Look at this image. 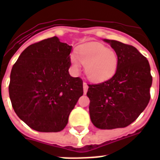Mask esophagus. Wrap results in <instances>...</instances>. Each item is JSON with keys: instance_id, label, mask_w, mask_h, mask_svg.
Instances as JSON below:
<instances>
[{"instance_id": "esophagus-1", "label": "esophagus", "mask_w": 160, "mask_h": 160, "mask_svg": "<svg viewBox=\"0 0 160 160\" xmlns=\"http://www.w3.org/2000/svg\"><path fill=\"white\" fill-rule=\"evenodd\" d=\"M83 90H84V93H85V94H86V93H87L88 85L85 82L83 83Z\"/></svg>"}]
</instances>
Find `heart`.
<instances>
[{
    "label": "heart",
    "mask_w": 160,
    "mask_h": 160,
    "mask_svg": "<svg viewBox=\"0 0 160 160\" xmlns=\"http://www.w3.org/2000/svg\"><path fill=\"white\" fill-rule=\"evenodd\" d=\"M76 54L70 55V61L76 70L80 63L85 66V75L94 82L109 80L116 73L119 66L117 54L100 43H89L80 46Z\"/></svg>",
    "instance_id": "heart-1"
}]
</instances>
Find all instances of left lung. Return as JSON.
<instances>
[{"instance_id": "left-lung-1", "label": "left lung", "mask_w": 160, "mask_h": 160, "mask_svg": "<svg viewBox=\"0 0 160 160\" xmlns=\"http://www.w3.org/2000/svg\"><path fill=\"white\" fill-rule=\"evenodd\" d=\"M119 58L116 73L99 84L88 85L90 119L101 129L124 128L144 111L150 100L152 75L149 61L135 47L104 40Z\"/></svg>"}]
</instances>
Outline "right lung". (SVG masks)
Returning a JSON list of instances; mask_svg holds the SVG:
<instances>
[{
	"label": "right lung",
	"mask_w": 160,
	"mask_h": 160,
	"mask_svg": "<svg viewBox=\"0 0 160 160\" xmlns=\"http://www.w3.org/2000/svg\"><path fill=\"white\" fill-rule=\"evenodd\" d=\"M71 49L56 36L46 39L25 49L11 69V105L36 131H61L83 95L82 80L69 74Z\"/></svg>",
	"instance_id": "1"
}]
</instances>
